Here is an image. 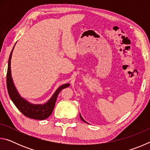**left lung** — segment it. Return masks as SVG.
Returning a JSON list of instances; mask_svg holds the SVG:
<instances>
[{"instance_id":"1","label":"left lung","mask_w":150,"mask_h":150,"mask_svg":"<svg viewBox=\"0 0 150 150\" xmlns=\"http://www.w3.org/2000/svg\"><path fill=\"white\" fill-rule=\"evenodd\" d=\"M80 118H81V120H82L83 122H86V123H87V122H86L85 120H84V119H83V117H82V116H81V114H80Z\"/></svg>"}]
</instances>
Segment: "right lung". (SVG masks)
<instances>
[{
    "label": "right lung",
    "mask_w": 150,
    "mask_h": 150,
    "mask_svg": "<svg viewBox=\"0 0 150 150\" xmlns=\"http://www.w3.org/2000/svg\"><path fill=\"white\" fill-rule=\"evenodd\" d=\"M16 45V44H15ZM14 45V46H15ZM10 55L9 59H8V71H7L6 75V85H7V89H8V95L10 98L13 103L16 106L17 108L23 114L24 116L27 117L35 119V120H44L52 115L53 110H54V106L56 102L57 96L63 88L69 87V83H66V84L63 85L57 88L54 93L52 97L50 98V100L47 103L44 104H39V105H35V104H32L29 103L28 101L24 99L23 97H22L19 93L18 92L16 87L14 84L13 79H12V75H11V58L12 52Z\"/></svg>",
    "instance_id": "obj_1"
}]
</instances>
